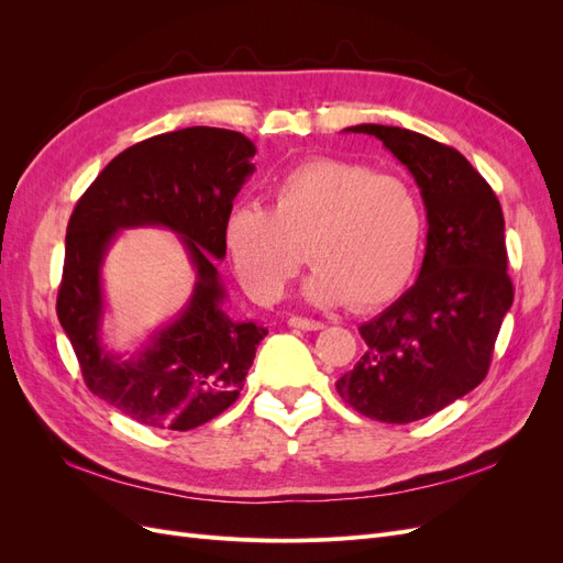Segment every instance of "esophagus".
<instances>
[{
	"mask_svg": "<svg viewBox=\"0 0 563 563\" xmlns=\"http://www.w3.org/2000/svg\"><path fill=\"white\" fill-rule=\"evenodd\" d=\"M288 327L302 329V331H319V329H323V323L317 319H308V317H291L288 319Z\"/></svg>",
	"mask_w": 563,
	"mask_h": 563,
	"instance_id": "1",
	"label": "esophagus"
}]
</instances>
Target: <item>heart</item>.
Masks as SVG:
<instances>
[{
  "label": "heart",
  "instance_id": "1",
  "mask_svg": "<svg viewBox=\"0 0 563 563\" xmlns=\"http://www.w3.org/2000/svg\"><path fill=\"white\" fill-rule=\"evenodd\" d=\"M424 216L413 185L343 159L305 162L269 190V207L242 203L225 220V246L246 291L275 302L308 261L305 296L366 310L411 277Z\"/></svg>",
  "mask_w": 563,
  "mask_h": 563
}]
</instances>
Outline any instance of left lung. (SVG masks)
<instances>
[{
    "mask_svg": "<svg viewBox=\"0 0 563 563\" xmlns=\"http://www.w3.org/2000/svg\"><path fill=\"white\" fill-rule=\"evenodd\" d=\"M345 131L383 141L413 174L428 211L418 282L362 323L366 352L335 383L356 413L406 424L441 411L486 378L515 300L505 218L496 192L455 147L399 126Z\"/></svg>",
    "mask_w": 563,
    "mask_h": 563,
    "instance_id": "8db88e82",
    "label": "left lung"
}]
</instances>
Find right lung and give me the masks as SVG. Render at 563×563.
I'll list each match as a JSON object with an SVG mask.
<instances>
[{"instance_id": "add662e5", "label": "right lung", "mask_w": 563, "mask_h": 563, "mask_svg": "<svg viewBox=\"0 0 563 563\" xmlns=\"http://www.w3.org/2000/svg\"><path fill=\"white\" fill-rule=\"evenodd\" d=\"M255 145L240 131L190 126L117 155L77 201L65 234L56 312L87 387L147 428L187 432L230 408L267 329L234 321L216 261L225 220L253 174ZM162 224L181 234L198 269L191 302L131 361L99 345V267L119 229Z\"/></svg>"}]
</instances>
